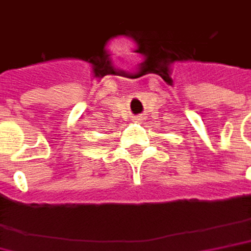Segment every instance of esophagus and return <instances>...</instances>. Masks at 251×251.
<instances>
[{
    "label": "esophagus",
    "instance_id": "obj_1",
    "mask_svg": "<svg viewBox=\"0 0 251 251\" xmlns=\"http://www.w3.org/2000/svg\"><path fill=\"white\" fill-rule=\"evenodd\" d=\"M133 121H135V122H140V121H143V116H142V115H138V116L133 118Z\"/></svg>",
    "mask_w": 251,
    "mask_h": 251
}]
</instances>
